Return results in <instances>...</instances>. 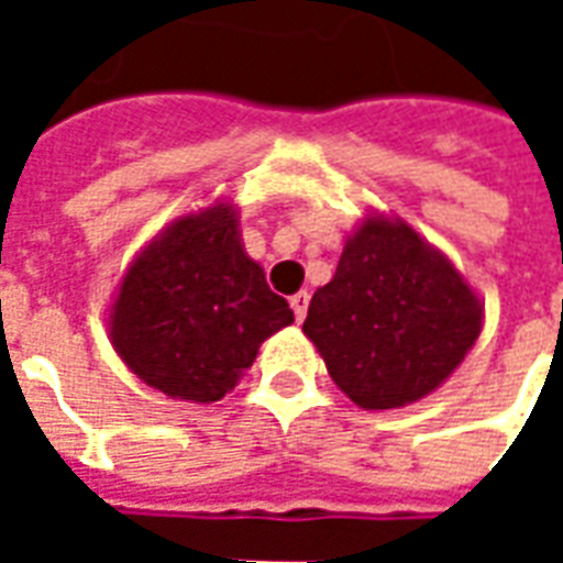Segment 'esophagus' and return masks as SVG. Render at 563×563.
<instances>
[{
    "instance_id": "obj_1",
    "label": "esophagus",
    "mask_w": 563,
    "mask_h": 563,
    "mask_svg": "<svg viewBox=\"0 0 563 563\" xmlns=\"http://www.w3.org/2000/svg\"><path fill=\"white\" fill-rule=\"evenodd\" d=\"M289 305H292V310H295V319L301 322V319L307 317V305H310V295H307V292H295L292 298H289Z\"/></svg>"
}]
</instances>
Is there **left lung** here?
I'll return each mask as SVG.
<instances>
[{
    "label": "left lung",
    "mask_w": 563,
    "mask_h": 563,
    "mask_svg": "<svg viewBox=\"0 0 563 563\" xmlns=\"http://www.w3.org/2000/svg\"><path fill=\"white\" fill-rule=\"evenodd\" d=\"M483 329V305L452 262L404 222L371 217L310 298L305 334L365 410L434 391Z\"/></svg>",
    "instance_id": "left-lung-1"
}]
</instances>
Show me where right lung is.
Wrapping results in <instances>:
<instances>
[{
  "label": "right lung",
  "instance_id": "obj_1",
  "mask_svg": "<svg viewBox=\"0 0 563 563\" xmlns=\"http://www.w3.org/2000/svg\"><path fill=\"white\" fill-rule=\"evenodd\" d=\"M246 256L238 217L217 205L184 217L135 258L120 286L111 338L147 386L210 404L238 386L258 343L292 322Z\"/></svg>",
  "mask_w": 563,
  "mask_h": 563
}]
</instances>
